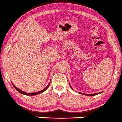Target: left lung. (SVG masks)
<instances>
[{"label":"left lung","mask_w":122,"mask_h":122,"mask_svg":"<svg viewBox=\"0 0 122 122\" xmlns=\"http://www.w3.org/2000/svg\"><path fill=\"white\" fill-rule=\"evenodd\" d=\"M70 86V87L72 89V87H71V86ZM81 94H84L85 95H86V96H95V95H97V94H98V93H94V94H85V93H81Z\"/></svg>","instance_id":"obj_1"}]
</instances>
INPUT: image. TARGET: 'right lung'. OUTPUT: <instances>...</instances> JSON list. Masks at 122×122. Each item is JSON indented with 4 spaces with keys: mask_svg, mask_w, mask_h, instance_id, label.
Listing matches in <instances>:
<instances>
[{
    "mask_svg": "<svg viewBox=\"0 0 122 122\" xmlns=\"http://www.w3.org/2000/svg\"><path fill=\"white\" fill-rule=\"evenodd\" d=\"M49 84H50V82L49 83V84L48 85H47V87H46L45 89L42 90L40 91H39V92H34V93H26V92H25L22 91L21 90H20L19 89H18V88L16 87V86H15V85H14L13 84V86H14V87H15V89L16 90H17V91L21 93V94L25 95H28V96H33V95H37V94H39V93H41L43 92H44V91H45V90H47V89H48V87H49Z\"/></svg>",
    "mask_w": 122,
    "mask_h": 122,
    "instance_id": "add662e5",
    "label": "right lung"
}]
</instances>
